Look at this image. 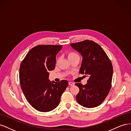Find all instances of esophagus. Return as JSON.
<instances>
[{"instance_id":"obj_1","label":"esophagus","mask_w":131,"mask_h":131,"mask_svg":"<svg viewBox=\"0 0 131 131\" xmlns=\"http://www.w3.org/2000/svg\"><path fill=\"white\" fill-rule=\"evenodd\" d=\"M69 85L70 86H74V83L73 82H69Z\"/></svg>"}]
</instances>
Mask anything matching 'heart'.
Instances as JSON below:
<instances>
[{
    "label": "heart",
    "instance_id": "b5f03b06",
    "mask_svg": "<svg viewBox=\"0 0 131 131\" xmlns=\"http://www.w3.org/2000/svg\"><path fill=\"white\" fill-rule=\"evenodd\" d=\"M67 57H68V58L69 59V60H71V59H72L73 58H75L76 57H79V55L75 52H72V51H71V52H69L67 53ZM59 61V58H58L57 59V62H58Z\"/></svg>",
    "mask_w": 131,
    "mask_h": 131
}]
</instances>
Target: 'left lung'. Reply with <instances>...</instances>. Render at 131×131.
Masks as SVG:
<instances>
[{"instance_id": "left-lung-1", "label": "left lung", "mask_w": 131, "mask_h": 131, "mask_svg": "<svg viewBox=\"0 0 131 131\" xmlns=\"http://www.w3.org/2000/svg\"><path fill=\"white\" fill-rule=\"evenodd\" d=\"M70 45L82 56L80 73L89 77L86 85L75 84L79 88L77 101L86 108L96 107L104 101L112 87V63L102 47L92 40H85Z\"/></svg>"}]
</instances>
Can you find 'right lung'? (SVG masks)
I'll return each instance as SVG.
<instances>
[{
  "label": "right lung",
  "mask_w": 131,
  "mask_h": 131,
  "mask_svg": "<svg viewBox=\"0 0 131 131\" xmlns=\"http://www.w3.org/2000/svg\"><path fill=\"white\" fill-rule=\"evenodd\" d=\"M62 45H39L30 50L19 67V83L28 102L41 112H50L59 105L62 93L68 86L49 79V71L56 64V56Z\"/></svg>",
  "instance_id": "obj_1"
}]
</instances>
